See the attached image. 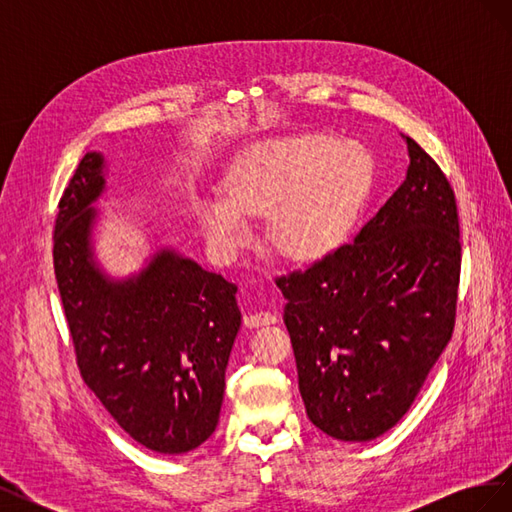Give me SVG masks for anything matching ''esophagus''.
<instances>
[{
  "instance_id": "34e87169",
  "label": "esophagus",
  "mask_w": 512,
  "mask_h": 512,
  "mask_svg": "<svg viewBox=\"0 0 512 512\" xmlns=\"http://www.w3.org/2000/svg\"><path fill=\"white\" fill-rule=\"evenodd\" d=\"M243 322H245V327L258 329V327H267V324L277 322V318L271 312H256V314H245Z\"/></svg>"
}]
</instances>
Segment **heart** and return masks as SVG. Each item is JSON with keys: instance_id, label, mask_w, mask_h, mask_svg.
Instances as JSON below:
<instances>
[{"instance_id": "heart-1", "label": "heart", "mask_w": 512, "mask_h": 512, "mask_svg": "<svg viewBox=\"0 0 512 512\" xmlns=\"http://www.w3.org/2000/svg\"><path fill=\"white\" fill-rule=\"evenodd\" d=\"M369 185L363 145L329 134L282 136L247 149L226 173L222 198L200 200L198 220L215 250L235 254L252 235L247 218L269 215L273 250L309 265L348 239Z\"/></svg>"}]
</instances>
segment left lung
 I'll use <instances>...</instances> for the list:
<instances>
[{"label":"left lung","instance_id":"obj_1","mask_svg":"<svg viewBox=\"0 0 512 512\" xmlns=\"http://www.w3.org/2000/svg\"><path fill=\"white\" fill-rule=\"evenodd\" d=\"M404 141L406 179L354 243L277 280L309 421L344 442H369L401 421L455 327V194Z\"/></svg>","mask_w":512,"mask_h":512}]
</instances>
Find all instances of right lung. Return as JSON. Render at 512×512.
<instances>
[{"instance_id":"add662e5","label":"right lung","mask_w":512,"mask_h":512,"mask_svg":"<svg viewBox=\"0 0 512 512\" xmlns=\"http://www.w3.org/2000/svg\"><path fill=\"white\" fill-rule=\"evenodd\" d=\"M108 166L87 151L59 200L55 277L81 376L117 425L151 451H194L218 427L241 327L237 286L173 247L128 277L98 262L94 205Z\"/></svg>"}]
</instances>
